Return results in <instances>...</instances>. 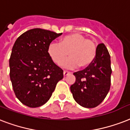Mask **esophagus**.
Wrapping results in <instances>:
<instances>
[{"label": "esophagus", "instance_id": "1", "mask_svg": "<svg viewBox=\"0 0 130 130\" xmlns=\"http://www.w3.org/2000/svg\"><path fill=\"white\" fill-rule=\"evenodd\" d=\"M69 74H71V72H67V71H64L63 72V75H64V76H66L67 75H69Z\"/></svg>", "mask_w": 130, "mask_h": 130}]
</instances>
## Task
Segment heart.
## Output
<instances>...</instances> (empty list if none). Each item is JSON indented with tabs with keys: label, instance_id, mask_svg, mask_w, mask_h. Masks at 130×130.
Wrapping results in <instances>:
<instances>
[{
	"label": "heart",
	"instance_id": "heart-1",
	"mask_svg": "<svg viewBox=\"0 0 130 130\" xmlns=\"http://www.w3.org/2000/svg\"><path fill=\"white\" fill-rule=\"evenodd\" d=\"M97 45L91 39H87L80 33H72L61 39L59 43H51L47 48V53L52 61L57 65L63 64L68 69L89 67L95 58Z\"/></svg>",
	"mask_w": 130,
	"mask_h": 130
}]
</instances>
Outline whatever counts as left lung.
<instances>
[{"mask_svg":"<svg viewBox=\"0 0 130 130\" xmlns=\"http://www.w3.org/2000/svg\"><path fill=\"white\" fill-rule=\"evenodd\" d=\"M110 56L106 47H97L95 58L89 67L74 73L76 82L70 87L73 98L81 106L91 108L100 104L110 87Z\"/></svg>","mask_w":130,"mask_h":130,"instance_id":"8db88e82","label":"left lung"}]
</instances>
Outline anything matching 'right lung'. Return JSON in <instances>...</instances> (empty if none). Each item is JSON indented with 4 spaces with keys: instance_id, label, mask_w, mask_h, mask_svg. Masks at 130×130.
Listing matches in <instances>:
<instances>
[{
    "instance_id": "right-lung-1",
    "label": "right lung",
    "mask_w": 130,
    "mask_h": 130,
    "mask_svg": "<svg viewBox=\"0 0 130 130\" xmlns=\"http://www.w3.org/2000/svg\"><path fill=\"white\" fill-rule=\"evenodd\" d=\"M61 35L33 28L22 34L13 46L10 79L15 96L26 106L37 108L45 104L57 83L63 79V69L47 53L50 43Z\"/></svg>"
}]
</instances>
